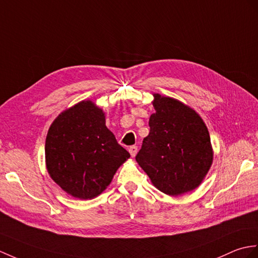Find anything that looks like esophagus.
<instances>
[{"mask_svg":"<svg viewBox=\"0 0 258 258\" xmlns=\"http://www.w3.org/2000/svg\"><path fill=\"white\" fill-rule=\"evenodd\" d=\"M137 151H139V149H137V146H136V145H133V146H131V147L128 148V152H130V154L132 155V157H135V155L137 154Z\"/></svg>","mask_w":258,"mask_h":258,"instance_id":"esophagus-1","label":"esophagus"}]
</instances>
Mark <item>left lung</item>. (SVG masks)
I'll list each match as a JSON object with an SVG mask.
<instances>
[{"label": "left lung", "mask_w": 258, "mask_h": 258, "mask_svg": "<svg viewBox=\"0 0 258 258\" xmlns=\"http://www.w3.org/2000/svg\"><path fill=\"white\" fill-rule=\"evenodd\" d=\"M156 112L136 161L155 187L169 196L194 190L212 164L208 128L198 113L181 102L154 94Z\"/></svg>", "instance_id": "8db88e82"}]
</instances>
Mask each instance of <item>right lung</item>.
Wrapping results in <instances>:
<instances>
[{
  "mask_svg": "<svg viewBox=\"0 0 258 258\" xmlns=\"http://www.w3.org/2000/svg\"><path fill=\"white\" fill-rule=\"evenodd\" d=\"M45 157L52 180L79 199H92L105 190L130 153L105 126L104 113L91 101L66 110L52 122Z\"/></svg>",
  "mask_w": 258,
  "mask_h": 258,
  "instance_id": "add662e5",
  "label": "right lung"
}]
</instances>
